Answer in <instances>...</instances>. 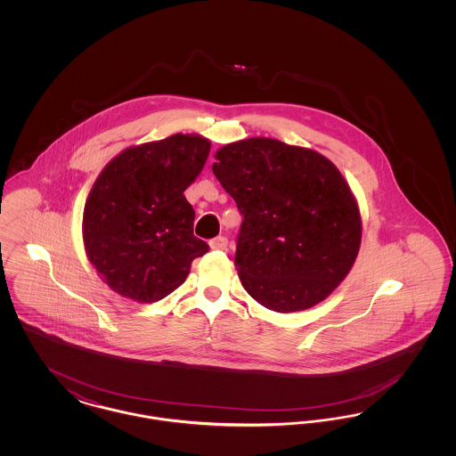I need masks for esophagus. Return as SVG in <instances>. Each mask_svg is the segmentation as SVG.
I'll return each mask as SVG.
<instances>
[{
  "label": "esophagus",
  "instance_id": "obj_1",
  "mask_svg": "<svg viewBox=\"0 0 456 456\" xmlns=\"http://www.w3.org/2000/svg\"><path fill=\"white\" fill-rule=\"evenodd\" d=\"M227 244H229V240H227V238H224V236H218V238L210 240V248L216 249V251H224L227 248Z\"/></svg>",
  "mask_w": 456,
  "mask_h": 456
}]
</instances>
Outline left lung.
<instances>
[{"instance_id": "left-lung-1", "label": "left lung", "mask_w": 456, "mask_h": 456, "mask_svg": "<svg viewBox=\"0 0 456 456\" xmlns=\"http://www.w3.org/2000/svg\"><path fill=\"white\" fill-rule=\"evenodd\" d=\"M216 159L212 171L242 216L234 263L244 290L277 313L325 301L362 238L344 175L322 153L261 136L224 145Z\"/></svg>"}]
</instances>
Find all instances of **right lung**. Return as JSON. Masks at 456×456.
<instances>
[{
    "mask_svg": "<svg viewBox=\"0 0 456 456\" xmlns=\"http://www.w3.org/2000/svg\"><path fill=\"white\" fill-rule=\"evenodd\" d=\"M210 140L175 133L116 155L88 193L82 234L99 277L136 303L164 299L208 251L193 234L184 190L201 173Z\"/></svg>",
    "mask_w": 456,
    "mask_h": 456,
    "instance_id": "1",
    "label": "right lung"
}]
</instances>
